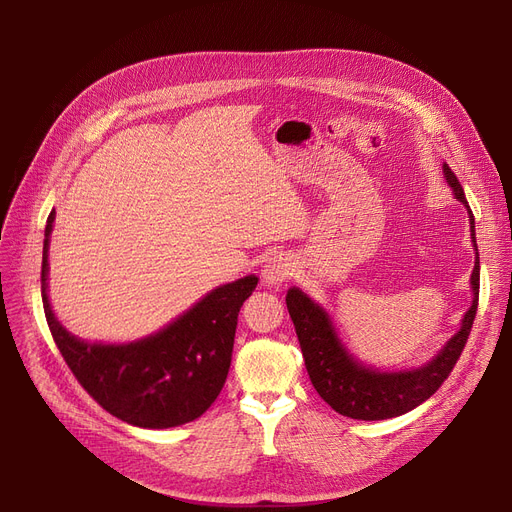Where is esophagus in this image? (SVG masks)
<instances>
[{"instance_id": "obj_1", "label": "esophagus", "mask_w": 512, "mask_h": 512, "mask_svg": "<svg viewBox=\"0 0 512 512\" xmlns=\"http://www.w3.org/2000/svg\"><path fill=\"white\" fill-rule=\"evenodd\" d=\"M290 272H292V265H290L288 257L274 255L263 263L261 276L267 286H280L282 282H286L290 278Z\"/></svg>"}]
</instances>
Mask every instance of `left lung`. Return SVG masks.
<instances>
[{
	"label": "left lung",
	"mask_w": 512,
	"mask_h": 512,
	"mask_svg": "<svg viewBox=\"0 0 512 512\" xmlns=\"http://www.w3.org/2000/svg\"><path fill=\"white\" fill-rule=\"evenodd\" d=\"M442 170L454 197L469 211L475 267L471 274L473 303L463 317L461 330L446 342V346L432 361L411 371L369 369L346 351L326 309L313 303L299 288H290L286 294V307L301 342L311 384L315 386L317 394L344 417L380 421L413 411L444 384L467 344L479 301V253L475 240V222L461 182L456 180L448 164H444Z\"/></svg>",
	"instance_id": "1"
}]
</instances>
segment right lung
I'll return each instance as SVG.
<instances>
[{"label": "right lung", "mask_w": 512, "mask_h": 512, "mask_svg": "<svg viewBox=\"0 0 512 512\" xmlns=\"http://www.w3.org/2000/svg\"><path fill=\"white\" fill-rule=\"evenodd\" d=\"M56 211L43 240L41 294L49 332L80 382L107 413L137 427L166 429L201 417L224 388L232 361L238 311L257 276L211 290L153 336L130 344H91L72 336L47 299V249Z\"/></svg>", "instance_id": "1"}]
</instances>
